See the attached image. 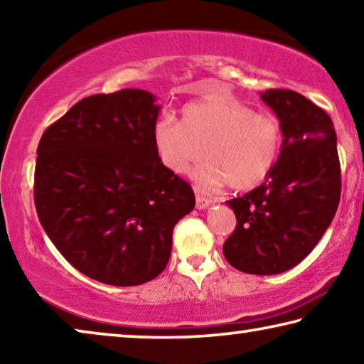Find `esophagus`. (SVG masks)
Instances as JSON below:
<instances>
[{"label":"esophagus","instance_id":"obj_1","mask_svg":"<svg viewBox=\"0 0 364 364\" xmlns=\"http://www.w3.org/2000/svg\"><path fill=\"white\" fill-rule=\"evenodd\" d=\"M210 204H212V199H208V197H204L199 193L196 194V207L199 208V210H204V208H207Z\"/></svg>","mask_w":364,"mask_h":364}]
</instances>
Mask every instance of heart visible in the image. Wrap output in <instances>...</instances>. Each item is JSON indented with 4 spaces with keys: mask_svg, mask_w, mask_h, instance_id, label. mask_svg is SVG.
<instances>
[{
    "mask_svg": "<svg viewBox=\"0 0 364 364\" xmlns=\"http://www.w3.org/2000/svg\"><path fill=\"white\" fill-rule=\"evenodd\" d=\"M160 162L176 175L193 171L200 186L249 191L273 171L282 147V127L230 96H205L183 107L181 122L162 117L154 127Z\"/></svg>",
    "mask_w": 364,
    "mask_h": 364,
    "instance_id": "1",
    "label": "heart"
}]
</instances>
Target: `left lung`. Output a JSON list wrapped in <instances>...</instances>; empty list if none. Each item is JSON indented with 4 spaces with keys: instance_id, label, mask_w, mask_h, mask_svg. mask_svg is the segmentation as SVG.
<instances>
[{
    "instance_id": "1",
    "label": "left lung",
    "mask_w": 364,
    "mask_h": 364,
    "mask_svg": "<svg viewBox=\"0 0 364 364\" xmlns=\"http://www.w3.org/2000/svg\"><path fill=\"white\" fill-rule=\"evenodd\" d=\"M263 102L279 119L282 147L260 186L226 202L236 230L225 241L228 263L249 274H278L315 249L341 200L334 123L291 90H267Z\"/></svg>"
}]
</instances>
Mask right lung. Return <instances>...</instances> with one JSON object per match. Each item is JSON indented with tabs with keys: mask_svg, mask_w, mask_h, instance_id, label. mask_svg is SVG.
Masks as SVG:
<instances>
[{
	"mask_svg": "<svg viewBox=\"0 0 364 364\" xmlns=\"http://www.w3.org/2000/svg\"><path fill=\"white\" fill-rule=\"evenodd\" d=\"M159 112L144 90L88 96L48 127L36 149L43 230L73 268L104 284L157 278L175 225L196 205L189 184L159 159Z\"/></svg>",
	"mask_w": 364,
	"mask_h": 364,
	"instance_id": "obj_1",
	"label": "right lung"
}]
</instances>
